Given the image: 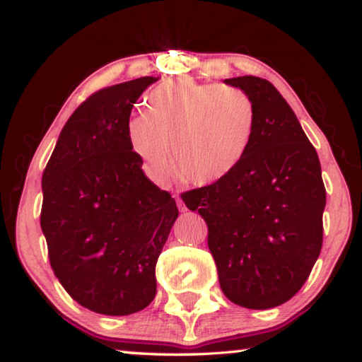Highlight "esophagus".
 <instances>
[{"label":"esophagus","instance_id":"34e87169","mask_svg":"<svg viewBox=\"0 0 362 362\" xmlns=\"http://www.w3.org/2000/svg\"><path fill=\"white\" fill-rule=\"evenodd\" d=\"M175 199H177V206H179L180 211H182V213H185V211H187V206H185V203L182 202V198H180V197H177Z\"/></svg>","mask_w":362,"mask_h":362}]
</instances>
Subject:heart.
Instances as JSON below:
<instances>
[{
	"instance_id": "obj_1",
	"label": "heart",
	"mask_w": 362,
	"mask_h": 362,
	"mask_svg": "<svg viewBox=\"0 0 362 362\" xmlns=\"http://www.w3.org/2000/svg\"><path fill=\"white\" fill-rule=\"evenodd\" d=\"M258 110L253 97L235 86L169 81L148 95L146 115L129 118V148L151 174L177 170L193 185L223 182L240 165L255 136Z\"/></svg>"
}]
</instances>
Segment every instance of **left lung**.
Returning a JSON list of instances; mask_svg holds the SVG:
<instances>
[{
	"label": "left lung",
	"instance_id": "obj_1",
	"mask_svg": "<svg viewBox=\"0 0 362 362\" xmlns=\"http://www.w3.org/2000/svg\"><path fill=\"white\" fill-rule=\"evenodd\" d=\"M249 93L258 120L249 153L223 182L183 193L208 224V247L226 298L272 309L307 281L322 250L327 193L315 148L267 79H224Z\"/></svg>",
	"mask_w": 362,
	"mask_h": 362
}]
</instances>
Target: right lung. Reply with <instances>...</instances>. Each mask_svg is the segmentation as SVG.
I'll return each instance as SVG.
<instances>
[{"label":"right lung","mask_w":362,"mask_h":362,"mask_svg":"<svg viewBox=\"0 0 362 362\" xmlns=\"http://www.w3.org/2000/svg\"><path fill=\"white\" fill-rule=\"evenodd\" d=\"M159 78L97 90L68 118L43 170L40 228L58 281L104 315L143 310L156 296V263L179 209L129 148L133 105Z\"/></svg>","instance_id":"1"}]
</instances>
